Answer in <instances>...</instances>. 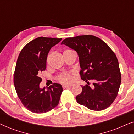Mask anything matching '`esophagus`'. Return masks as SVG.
Wrapping results in <instances>:
<instances>
[{
	"label": "esophagus",
	"mask_w": 134,
	"mask_h": 134,
	"mask_svg": "<svg viewBox=\"0 0 134 134\" xmlns=\"http://www.w3.org/2000/svg\"><path fill=\"white\" fill-rule=\"evenodd\" d=\"M71 87V85H63V86H62V87H63V88H69Z\"/></svg>",
	"instance_id": "obj_1"
}]
</instances>
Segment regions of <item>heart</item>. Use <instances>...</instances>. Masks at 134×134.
<instances>
[{
    "label": "heart",
    "instance_id": "heart-1",
    "mask_svg": "<svg viewBox=\"0 0 134 134\" xmlns=\"http://www.w3.org/2000/svg\"><path fill=\"white\" fill-rule=\"evenodd\" d=\"M69 49H67L66 51H68ZM58 80L62 83H71V82L72 81L73 78L72 76H71V74L70 73H68V72H65V73H62V74H60L59 76H58Z\"/></svg>",
    "mask_w": 134,
    "mask_h": 134
}]
</instances>
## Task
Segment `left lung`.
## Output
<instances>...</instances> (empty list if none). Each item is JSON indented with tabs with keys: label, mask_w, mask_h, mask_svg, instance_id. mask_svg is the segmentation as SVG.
<instances>
[{
	"label": "left lung",
	"mask_w": 134,
	"mask_h": 134,
	"mask_svg": "<svg viewBox=\"0 0 134 134\" xmlns=\"http://www.w3.org/2000/svg\"><path fill=\"white\" fill-rule=\"evenodd\" d=\"M77 52L81 70L80 77L89 85L94 81V88L82 86V91L76 96L80 105L92 110L107 109L113 103L121 82L118 59L105 42L96 36L88 35L67 38L62 42Z\"/></svg>",
	"instance_id": "left-lung-1"
}]
</instances>
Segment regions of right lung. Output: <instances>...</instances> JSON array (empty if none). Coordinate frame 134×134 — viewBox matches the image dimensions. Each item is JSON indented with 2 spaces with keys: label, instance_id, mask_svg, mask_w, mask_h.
Returning <instances> with one entry per match:
<instances>
[{
  "label": "right lung",
  "instance_id": "1",
  "mask_svg": "<svg viewBox=\"0 0 134 134\" xmlns=\"http://www.w3.org/2000/svg\"><path fill=\"white\" fill-rule=\"evenodd\" d=\"M62 38L38 37L27 43L18 58L14 73V84L23 105L33 113L51 110L59 103L63 88L54 83L49 87L40 88L41 72L46 68L47 54L51 47Z\"/></svg>",
  "mask_w": 134,
  "mask_h": 134
}]
</instances>
